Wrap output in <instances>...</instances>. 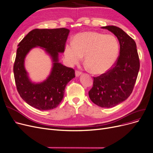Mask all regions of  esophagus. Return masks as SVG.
I'll use <instances>...</instances> for the list:
<instances>
[{"label":"esophagus","mask_w":153,"mask_h":153,"mask_svg":"<svg viewBox=\"0 0 153 153\" xmlns=\"http://www.w3.org/2000/svg\"><path fill=\"white\" fill-rule=\"evenodd\" d=\"M82 72L81 71H76V77H78V76H79L80 75H81L82 74Z\"/></svg>","instance_id":"34e87169"}]
</instances>
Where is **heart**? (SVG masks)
<instances>
[{"instance_id":"b5f03b06","label":"heart","mask_w":153,"mask_h":153,"mask_svg":"<svg viewBox=\"0 0 153 153\" xmlns=\"http://www.w3.org/2000/svg\"><path fill=\"white\" fill-rule=\"evenodd\" d=\"M119 53L117 38L112 34L95 31L79 33L72 40V44L65 47L64 54L71 64H77L82 57L89 70L95 74L108 72L114 64Z\"/></svg>"}]
</instances>
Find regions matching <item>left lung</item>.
I'll return each mask as SVG.
<instances>
[{"instance_id": "1", "label": "left lung", "mask_w": 153, "mask_h": 153, "mask_svg": "<svg viewBox=\"0 0 153 153\" xmlns=\"http://www.w3.org/2000/svg\"><path fill=\"white\" fill-rule=\"evenodd\" d=\"M117 37L119 44V55L108 72L94 77L92 88L89 91L91 100L102 108H109L127 99L134 89L140 67L135 41L118 27H102Z\"/></svg>"}]
</instances>
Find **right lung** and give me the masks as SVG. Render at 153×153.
<instances>
[{
	"label": "right lung",
	"mask_w": 153,
	"mask_h": 153,
	"mask_svg": "<svg viewBox=\"0 0 153 153\" xmlns=\"http://www.w3.org/2000/svg\"><path fill=\"white\" fill-rule=\"evenodd\" d=\"M69 31L65 28L36 29L18 44L14 64L15 82L19 95L32 107L41 111L57 108L62 100L65 86L75 77L74 69L58 62L59 52H64ZM37 46L44 48L54 62L50 76L39 84L30 82L24 68L25 56Z\"/></svg>",
	"instance_id": "right-lung-1"
}]
</instances>
